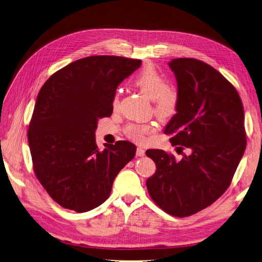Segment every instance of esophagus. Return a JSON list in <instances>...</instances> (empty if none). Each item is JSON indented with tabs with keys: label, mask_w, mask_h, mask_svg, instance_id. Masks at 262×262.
Instances as JSON below:
<instances>
[{
	"label": "esophagus",
	"mask_w": 262,
	"mask_h": 262,
	"mask_svg": "<svg viewBox=\"0 0 262 262\" xmlns=\"http://www.w3.org/2000/svg\"><path fill=\"white\" fill-rule=\"evenodd\" d=\"M144 154H145V151L143 149H141V147H137V150H136V155L144 156Z\"/></svg>",
	"instance_id": "1"
}]
</instances>
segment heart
<instances>
[{
	"label": "heart",
	"mask_w": 262,
	"mask_h": 262,
	"mask_svg": "<svg viewBox=\"0 0 262 262\" xmlns=\"http://www.w3.org/2000/svg\"><path fill=\"white\" fill-rule=\"evenodd\" d=\"M133 83L143 94L153 100L155 116L163 121H169L176 117L180 108V93L176 86L166 83L165 77L152 65H146L133 78ZM120 103V92L117 91L112 97V107L117 109ZM156 130V124H130L126 127L127 137L132 140L143 143L146 136Z\"/></svg>",
	"instance_id": "1"
}]
</instances>
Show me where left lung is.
<instances>
[{"label": "left lung", "instance_id": "8db88e82", "mask_svg": "<svg viewBox=\"0 0 262 262\" xmlns=\"http://www.w3.org/2000/svg\"><path fill=\"white\" fill-rule=\"evenodd\" d=\"M181 101L164 133L189 155L177 159L164 150H149L156 165L146 180L149 195L166 213L186 217L217 200L231 184L246 147L244 109L235 88L200 60L169 62ZM180 154V152H179Z\"/></svg>", "mask_w": 262, "mask_h": 262}]
</instances>
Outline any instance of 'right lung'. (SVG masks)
<instances>
[{"instance_id": "add662e5", "label": "right lung", "mask_w": 262, "mask_h": 262, "mask_svg": "<svg viewBox=\"0 0 262 262\" xmlns=\"http://www.w3.org/2000/svg\"><path fill=\"white\" fill-rule=\"evenodd\" d=\"M140 60L93 55L55 72L43 83L29 124L33 170L61 207L82 213L110 196L113 180L130 162L136 146L125 140L98 150L97 121L112 115L118 85Z\"/></svg>"}]
</instances>
